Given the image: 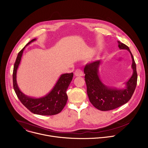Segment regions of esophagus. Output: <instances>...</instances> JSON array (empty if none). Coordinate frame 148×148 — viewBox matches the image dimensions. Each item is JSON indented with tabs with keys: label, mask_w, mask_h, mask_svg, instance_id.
Returning a JSON list of instances; mask_svg holds the SVG:
<instances>
[{
	"label": "esophagus",
	"mask_w": 148,
	"mask_h": 148,
	"mask_svg": "<svg viewBox=\"0 0 148 148\" xmlns=\"http://www.w3.org/2000/svg\"><path fill=\"white\" fill-rule=\"evenodd\" d=\"M74 74H75V76H77V77H81V76H83V75H84L83 72H82V70H80V69H77V70H76Z\"/></svg>",
	"instance_id": "esophagus-1"
}]
</instances>
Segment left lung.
I'll return each instance as SVG.
<instances>
[{
	"label": "left lung",
	"mask_w": 148,
	"mask_h": 148,
	"mask_svg": "<svg viewBox=\"0 0 148 148\" xmlns=\"http://www.w3.org/2000/svg\"><path fill=\"white\" fill-rule=\"evenodd\" d=\"M118 43L119 49L127 50L132 59L133 73L131 78L125 82L124 88L110 87L102 82L99 75V68L101 63L99 60L87 64L84 69L90 101L94 107L100 111L112 110L127 103L131 98L136 87L138 75L133 55L127 46L119 41Z\"/></svg>",
	"instance_id": "1"
}]
</instances>
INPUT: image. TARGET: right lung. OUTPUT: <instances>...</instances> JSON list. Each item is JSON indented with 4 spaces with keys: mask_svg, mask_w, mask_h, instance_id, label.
Here are the masks:
<instances>
[{
    "mask_svg": "<svg viewBox=\"0 0 148 148\" xmlns=\"http://www.w3.org/2000/svg\"><path fill=\"white\" fill-rule=\"evenodd\" d=\"M36 40V38L32 40L17 54L13 72L14 90L20 102L32 113L40 115H56L62 110L67 103L68 97L66 92L73 79V73L61 74L51 91L45 96L40 98H34L25 95L20 90L17 84V70L24 50L27 46Z\"/></svg>",
    "mask_w": 148,
    "mask_h": 148,
    "instance_id": "right-lung-1",
    "label": "right lung"
}]
</instances>
